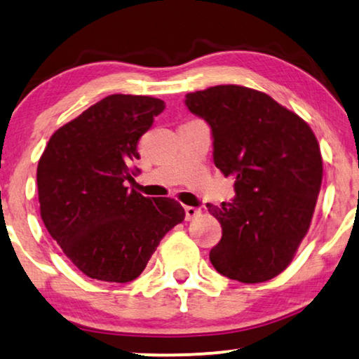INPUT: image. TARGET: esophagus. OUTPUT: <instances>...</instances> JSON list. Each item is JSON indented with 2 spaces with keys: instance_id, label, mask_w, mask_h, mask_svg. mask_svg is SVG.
Instances as JSON below:
<instances>
[{
  "instance_id": "1",
  "label": "esophagus",
  "mask_w": 359,
  "mask_h": 359,
  "mask_svg": "<svg viewBox=\"0 0 359 359\" xmlns=\"http://www.w3.org/2000/svg\"><path fill=\"white\" fill-rule=\"evenodd\" d=\"M201 214L200 208H195V206H185V219L187 221H194L198 216Z\"/></svg>"
}]
</instances>
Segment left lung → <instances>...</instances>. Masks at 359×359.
<instances>
[{"label": "left lung", "mask_w": 359, "mask_h": 359, "mask_svg": "<svg viewBox=\"0 0 359 359\" xmlns=\"http://www.w3.org/2000/svg\"><path fill=\"white\" fill-rule=\"evenodd\" d=\"M185 104L211 126L214 164L235 179L233 203L206 205L222 227L211 264L232 280H271L311 226L324 172L318 138L295 112L242 85L189 93Z\"/></svg>", "instance_id": "left-lung-1"}]
</instances>
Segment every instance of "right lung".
I'll list each match as a JSON object with an SVG mask.
<instances>
[{"label": "right lung", "mask_w": 359, "mask_h": 359, "mask_svg": "<svg viewBox=\"0 0 359 359\" xmlns=\"http://www.w3.org/2000/svg\"><path fill=\"white\" fill-rule=\"evenodd\" d=\"M163 100L109 95L53 133L36 168L40 216L71 263L103 282H130L185 217L172 198L128 190L138 140Z\"/></svg>", "instance_id": "right-lung-1"}]
</instances>
